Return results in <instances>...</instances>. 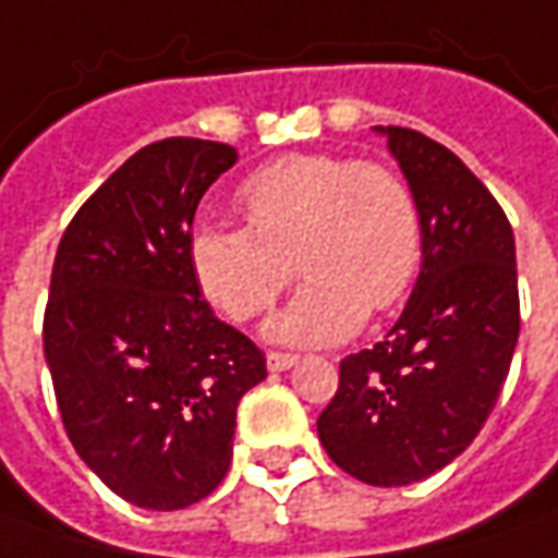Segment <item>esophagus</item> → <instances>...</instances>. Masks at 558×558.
<instances>
[{"instance_id": "34e87169", "label": "esophagus", "mask_w": 558, "mask_h": 558, "mask_svg": "<svg viewBox=\"0 0 558 558\" xmlns=\"http://www.w3.org/2000/svg\"><path fill=\"white\" fill-rule=\"evenodd\" d=\"M299 361V355H290V352H271L268 355V371H290Z\"/></svg>"}]
</instances>
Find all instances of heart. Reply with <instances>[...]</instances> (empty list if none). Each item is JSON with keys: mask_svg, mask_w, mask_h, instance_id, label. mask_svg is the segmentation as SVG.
<instances>
[{"mask_svg": "<svg viewBox=\"0 0 558 558\" xmlns=\"http://www.w3.org/2000/svg\"><path fill=\"white\" fill-rule=\"evenodd\" d=\"M246 228L201 225L187 241L201 293L234 320L265 315L305 283L268 333L293 345L352 337L408 296L423 259V219L392 166L342 154H287L238 191ZM298 265L293 266L292 262Z\"/></svg>", "mask_w": 558, "mask_h": 558, "instance_id": "b5f03b06", "label": "heart"}]
</instances>
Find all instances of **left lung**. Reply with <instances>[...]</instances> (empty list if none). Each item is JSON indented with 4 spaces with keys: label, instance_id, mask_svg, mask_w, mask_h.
Instances as JSON below:
<instances>
[{
    "label": "left lung",
    "instance_id": "obj_1",
    "mask_svg": "<svg viewBox=\"0 0 558 558\" xmlns=\"http://www.w3.org/2000/svg\"><path fill=\"white\" fill-rule=\"evenodd\" d=\"M379 132L420 203L423 268L389 337L339 361L317 435L339 470L392 488L448 466L485 426L519 339V278L507 213L466 163L416 129Z\"/></svg>",
    "mask_w": 558,
    "mask_h": 558
}]
</instances>
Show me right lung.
<instances>
[{"mask_svg":"<svg viewBox=\"0 0 558 558\" xmlns=\"http://www.w3.org/2000/svg\"><path fill=\"white\" fill-rule=\"evenodd\" d=\"M234 163L221 142H154L58 243L43 320L58 411L88 470L135 507L184 509L219 488L238 401L268 376L187 259L197 203Z\"/></svg>","mask_w":558,"mask_h":558,"instance_id":"1","label":"right lung"}]
</instances>
